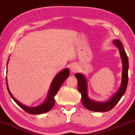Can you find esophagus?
Segmentation results:
<instances>
[{"label":"esophagus","mask_w":135,"mask_h":135,"mask_svg":"<svg viewBox=\"0 0 135 135\" xmlns=\"http://www.w3.org/2000/svg\"><path fill=\"white\" fill-rule=\"evenodd\" d=\"M70 70L71 71V73H76L78 70H79V68H78V66L76 64H72L71 66Z\"/></svg>","instance_id":"obj_1"}]
</instances>
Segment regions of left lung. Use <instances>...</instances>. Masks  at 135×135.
<instances>
[{"instance_id": "8db88e82", "label": "left lung", "mask_w": 135, "mask_h": 135, "mask_svg": "<svg viewBox=\"0 0 135 135\" xmlns=\"http://www.w3.org/2000/svg\"><path fill=\"white\" fill-rule=\"evenodd\" d=\"M114 46L119 50V53L123 62L122 73V84L118 92L116 93L109 101L105 103H98L89 99L87 94V81L83 74L77 73L75 77L78 79V90L81 94V102L83 106L88 109L96 112H106L112 109L114 106L119 102L121 98L123 96L127 88L128 83V59L124 51L122 43L118 40L116 39L113 41Z\"/></svg>"}]
</instances>
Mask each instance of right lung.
Wrapping results in <instances>:
<instances>
[{
    "mask_svg": "<svg viewBox=\"0 0 135 135\" xmlns=\"http://www.w3.org/2000/svg\"><path fill=\"white\" fill-rule=\"evenodd\" d=\"M8 63V61H7ZM69 69H65L64 70L61 71V72L56 75V77L54 78V80L52 81V84H51V88H50V90L49 92V94H48L47 99L45 101V102L43 104H41L37 107L36 108H29L27 106L23 105L21 103H20L19 101H17L15 98L13 97L12 94L10 92L9 87H8L7 83V78H6V84H7V88L8 92H9V94L14 99V101L16 102L17 104L21 107L22 109L27 112V113L31 114H39L44 113L47 112L49 110L53 108V106L55 104V99L54 96L56 95L58 91H59V88L62 86V83L64 82L67 78L69 77Z\"/></svg>",
    "mask_w": 135,
    "mask_h": 135,
    "instance_id": "add662e5",
    "label": "right lung"
}]
</instances>
